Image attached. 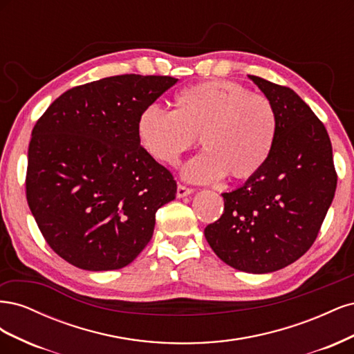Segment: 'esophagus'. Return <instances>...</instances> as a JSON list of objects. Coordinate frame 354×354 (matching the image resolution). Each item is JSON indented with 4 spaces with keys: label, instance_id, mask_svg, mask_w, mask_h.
<instances>
[{
    "label": "esophagus",
    "instance_id": "esophagus-1",
    "mask_svg": "<svg viewBox=\"0 0 354 354\" xmlns=\"http://www.w3.org/2000/svg\"><path fill=\"white\" fill-rule=\"evenodd\" d=\"M190 194H194V189L186 187L183 185H178L177 186V198H185V196H187Z\"/></svg>",
    "mask_w": 354,
    "mask_h": 354
}]
</instances>
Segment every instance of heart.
Listing matches in <instances>:
<instances>
[{
  "label": "heart",
  "instance_id": "obj_1",
  "mask_svg": "<svg viewBox=\"0 0 354 354\" xmlns=\"http://www.w3.org/2000/svg\"><path fill=\"white\" fill-rule=\"evenodd\" d=\"M273 103L232 81L192 85L174 97L173 112L149 106L137 120V137L146 153L164 165H177L196 137L205 151L183 168L192 183H211L229 174L255 176L270 158L277 136Z\"/></svg>",
  "mask_w": 354,
  "mask_h": 354
}]
</instances>
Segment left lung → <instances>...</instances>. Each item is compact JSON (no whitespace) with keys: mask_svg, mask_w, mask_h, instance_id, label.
I'll list each match as a JSON object with an SVG mask.
<instances>
[{"mask_svg":"<svg viewBox=\"0 0 354 354\" xmlns=\"http://www.w3.org/2000/svg\"><path fill=\"white\" fill-rule=\"evenodd\" d=\"M277 113L270 158L239 189L223 194L224 212L205 227L220 260L246 273L276 272L304 255L317 238L337 189L325 125L299 95L250 75Z\"/></svg>","mask_w":354,"mask_h":354,"instance_id":"obj_1","label":"left lung"}]
</instances>
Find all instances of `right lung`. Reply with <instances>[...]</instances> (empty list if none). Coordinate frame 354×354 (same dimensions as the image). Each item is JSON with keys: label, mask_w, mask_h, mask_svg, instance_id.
I'll use <instances>...</instances> for the list:
<instances>
[{"label": "right lung", "mask_w": 354, "mask_h": 354, "mask_svg": "<svg viewBox=\"0 0 354 354\" xmlns=\"http://www.w3.org/2000/svg\"><path fill=\"white\" fill-rule=\"evenodd\" d=\"M178 80L118 75L73 87L37 121L26 199L50 248L90 272L130 264L173 201L169 171L146 153L137 120Z\"/></svg>", "instance_id": "add662e5"}]
</instances>
